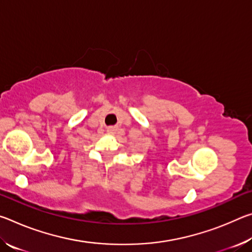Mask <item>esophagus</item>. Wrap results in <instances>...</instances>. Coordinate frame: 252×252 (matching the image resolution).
<instances>
[{
  "label": "esophagus",
  "instance_id": "esophagus-1",
  "mask_svg": "<svg viewBox=\"0 0 252 252\" xmlns=\"http://www.w3.org/2000/svg\"><path fill=\"white\" fill-rule=\"evenodd\" d=\"M108 133H109V134H113V133H116V129H114V127H112V126L108 127Z\"/></svg>",
  "mask_w": 252,
  "mask_h": 252
}]
</instances>
